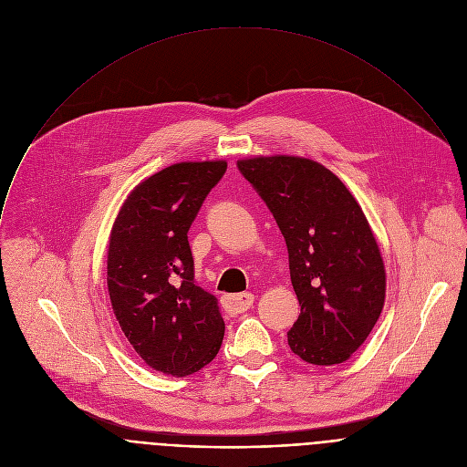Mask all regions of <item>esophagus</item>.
<instances>
[{
  "instance_id": "esophagus-1",
  "label": "esophagus",
  "mask_w": 467,
  "mask_h": 467,
  "mask_svg": "<svg viewBox=\"0 0 467 467\" xmlns=\"http://www.w3.org/2000/svg\"><path fill=\"white\" fill-rule=\"evenodd\" d=\"M253 301H254V296L249 294V292L223 296V299H222L223 308H225L229 314H242V312H245L247 308L253 306Z\"/></svg>"
}]
</instances>
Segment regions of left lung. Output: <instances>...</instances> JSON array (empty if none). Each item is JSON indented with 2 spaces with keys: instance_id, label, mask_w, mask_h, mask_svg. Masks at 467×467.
Returning <instances> with one entry per match:
<instances>
[{
  "instance_id": "8db88e82",
  "label": "left lung",
  "mask_w": 467,
  "mask_h": 467,
  "mask_svg": "<svg viewBox=\"0 0 467 467\" xmlns=\"http://www.w3.org/2000/svg\"><path fill=\"white\" fill-rule=\"evenodd\" d=\"M288 247L301 314L290 349L308 364H342L366 342L386 297L373 231L348 186L316 161L292 155L238 161Z\"/></svg>"
}]
</instances>
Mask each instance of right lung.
<instances>
[{"label":"right lung","instance_id":"obj_1","mask_svg":"<svg viewBox=\"0 0 467 467\" xmlns=\"http://www.w3.org/2000/svg\"><path fill=\"white\" fill-rule=\"evenodd\" d=\"M225 161L177 162L132 188L109 238L107 286L125 338L153 369L184 377L222 348L218 299L193 281L188 229Z\"/></svg>","mask_w":467,"mask_h":467}]
</instances>
